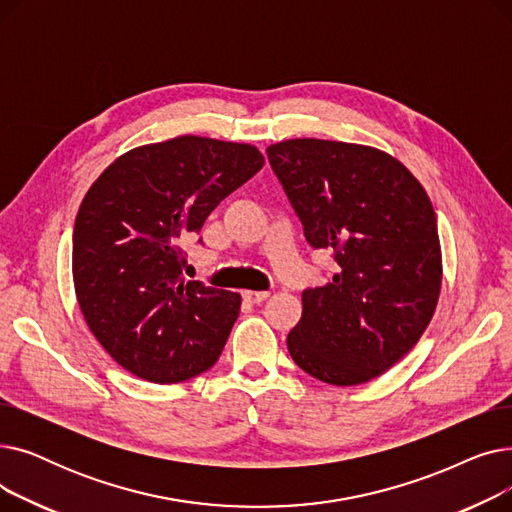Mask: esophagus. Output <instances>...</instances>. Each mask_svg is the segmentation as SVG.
Wrapping results in <instances>:
<instances>
[{"label": "esophagus", "instance_id": "obj_1", "mask_svg": "<svg viewBox=\"0 0 512 512\" xmlns=\"http://www.w3.org/2000/svg\"><path fill=\"white\" fill-rule=\"evenodd\" d=\"M267 299V292H259V290H245L242 292V301L245 303H249V305H259V303H263Z\"/></svg>", "mask_w": 512, "mask_h": 512}]
</instances>
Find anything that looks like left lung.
I'll list each match as a JSON object with an SVG mask.
<instances>
[{"instance_id":"1","label":"left lung","mask_w":512,"mask_h":512,"mask_svg":"<svg viewBox=\"0 0 512 512\" xmlns=\"http://www.w3.org/2000/svg\"><path fill=\"white\" fill-rule=\"evenodd\" d=\"M267 159L313 249H332L336 274L303 290L288 353L332 386L378 378L432 321L442 286L436 211L417 178L373 147L292 139Z\"/></svg>"}]
</instances>
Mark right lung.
<instances>
[{
    "label": "right lung",
    "mask_w": 512,
    "mask_h": 512,
    "mask_svg": "<svg viewBox=\"0 0 512 512\" xmlns=\"http://www.w3.org/2000/svg\"><path fill=\"white\" fill-rule=\"evenodd\" d=\"M261 168L251 145L186 134L124 153L89 188L72 234L76 299L132 375L176 384L222 355L240 294L186 280L180 245Z\"/></svg>",
    "instance_id": "obj_1"
}]
</instances>
